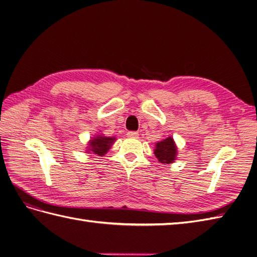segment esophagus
Masks as SVG:
<instances>
[{
	"instance_id": "1",
	"label": "esophagus",
	"mask_w": 257,
	"mask_h": 257,
	"mask_svg": "<svg viewBox=\"0 0 257 257\" xmlns=\"http://www.w3.org/2000/svg\"><path fill=\"white\" fill-rule=\"evenodd\" d=\"M126 136H127L128 138H138L139 134H138V132H134V131H130V132H127V134H126Z\"/></svg>"
}]
</instances>
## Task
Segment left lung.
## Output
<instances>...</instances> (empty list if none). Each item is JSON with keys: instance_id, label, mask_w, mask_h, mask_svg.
<instances>
[{"instance_id": "1", "label": "left lung", "mask_w": 257, "mask_h": 257, "mask_svg": "<svg viewBox=\"0 0 257 257\" xmlns=\"http://www.w3.org/2000/svg\"><path fill=\"white\" fill-rule=\"evenodd\" d=\"M154 154L162 164H172L177 158V146L172 137L155 144Z\"/></svg>"}]
</instances>
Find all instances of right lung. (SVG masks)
I'll return each instance as SVG.
<instances>
[{
	"mask_svg": "<svg viewBox=\"0 0 257 257\" xmlns=\"http://www.w3.org/2000/svg\"><path fill=\"white\" fill-rule=\"evenodd\" d=\"M115 138L114 137H106L103 135H96L93 137L89 142V151H92L94 154L99 155V157H103L107 153V151L110 149V147L114 143Z\"/></svg>",
	"mask_w": 257,
	"mask_h": 257,
	"instance_id": "add662e5",
	"label": "right lung"
}]
</instances>
